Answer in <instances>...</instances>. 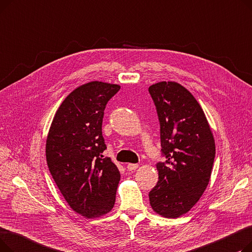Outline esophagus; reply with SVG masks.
<instances>
[{
	"mask_svg": "<svg viewBox=\"0 0 252 252\" xmlns=\"http://www.w3.org/2000/svg\"><path fill=\"white\" fill-rule=\"evenodd\" d=\"M126 167H127L128 170H136L139 167V164H137V163H128Z\"/></svg>",
	"mask_w": 252,
	"mask_h": 252,
	"instance_id": "1",
	"label": "esophagus"
}]
</instances>
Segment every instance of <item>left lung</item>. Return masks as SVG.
<instances>
[{
    "label": "left lung",
    "instance_id": "8db88e82",
    "mask_svg": "<svg viewBox=\"0 0 252 252\" xmlns=\"http://www.w3.org/2000/svg\"><path fill=\"white\" fill-rule=\"evenodd\" d=\"M160 124L165 162L156 164L158 182L149 192L152 209L176 219L198 202L205 191L216 156L206 116L191 93L176 82L149 87Z\"/></svg>",
    "mask_w": 252,
    "mask_h": 252
}]
</instances>
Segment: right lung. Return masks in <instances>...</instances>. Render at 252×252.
Masks as SVG:
<instances>
[{
    "instance_id": "add662e5",
    "label": "right lung",
    "mask_w": 252,
    "mask_h": 252,
    "mask_svg": "<svg viewBox=\"0 0 252 252\" xmlns=\"http://www.w3.org/2000/svg\"><path fill=\"white\" fill-rule=\"evenodd\" d=\"M121 86L90 82L73 90L58 108L46 143L50 173L69 206L88 219L113 208L121 174L102 136L107 102Z\"/></svg>"
}]
</instances>
